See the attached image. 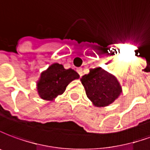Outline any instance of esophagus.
Wrapping results in <instances>:
<instances>
[{
	"instance_id": "obj_1",
	"label": "esophagus",
	"mask_w": 150,
	"mask_h": 150,
	"mask_svg": "<svg viewBox=\"0 0 150 150\" xmlns=\"http://www.w3.org/2000/svg\"><path fill=\"white\" fill-rule=\"evenodd\" d=\"M77 73L80 75V77L82 76V74H83V71H82V69H81V68H78V69H77Z\"/></svg>"
}]
</instances>
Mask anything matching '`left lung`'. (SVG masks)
I'll use <instances>...</instances> for the list:
<instances>
[{
    "mask_svg": "<svg viewBox=\"0 0 150 150\" xmlns=\"http://www.w3.org/2000/svg\"><path fill=\"white\" fill-rule=\"evenodd\" d=\"M81 81L86 90L87 97L97 107H105L112 103L121 93L117 79L102 68L90 69Z\"/></svg>",
    "mask_w": 150,
    "mask_h": 150,
    "instance_id": "1",
    "label": "left lung"
}]
</instances>
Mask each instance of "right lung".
I'll return each mask as SVG.
<instances>
[{
	"instance_id": "1",
	"label": "right lung",
	"mask_w": 150,
	"mask_h": 150,
	"mask_svg": "<svg viewBox=\"0 0 150 150\" xmlns=\"http://www.w3.org/2000/svg\"><path fill=\"white\" fill-rule=\"evenodd\" d=\"M79 78V75L72 69H65L62 64H53L43 73L38 81V92L43 99L52 100L62 94L67 86Z\"/></svg>"
}]
</instances>
